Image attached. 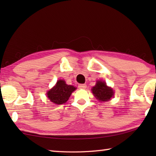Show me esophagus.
Masks as SVG:
<instances>
[{"mask_svg": "<svg viewBox=\"0 0 156 156\" xmlns=\"http://www.w3.org/2000/svg\"><path fill=\"white\" fill-rule=\"evenodd\" d=\"M78 87L80 89H86L87 85L85 84H78Z\"/></svg>", "mask_w": 156, "mask_h": 156, "instance_id": "obj_1", "label": "esophagus"}]
</instances>
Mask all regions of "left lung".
Instances as JSON below:
<instances>
[{
    "label": "left lung",
    "mask_w": 156,
    "mask_h": 156,
    "mask_svg": "<svg viewBox=\"0 0 156 156\" xmlns=\"http://www.w3.org/2000/svg\"><path fill=\"white\" fill-rule=\"evenodd\" d=\"M91 90L94 96L100 101H107L113 96V89L107 87L106 83L101 80L98 81L96 86H94Z\"/></svg>",
    "instance_id": "1"
}]
</instances>
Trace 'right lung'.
Wrapping results in <instances>:
<instances>
[{
	"label": "right lung",
	"mask_w": 156,
	"mask_h": 156,
	"mask_svg": "<svg viewBox=\"0 0 156 156\" xmlns=\"http://www.w3.org/2000/svg\"><path fill=\"white\" fill-rule=\"evenodd\" d=\"M76 89L75 87L68 85L64 80H60L51 90L47 92V97L54 103L61 105L67 101Z\"/></svg>",
	"instance_id": "add662e5"
}]
</instances>
